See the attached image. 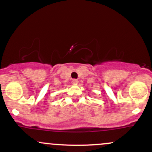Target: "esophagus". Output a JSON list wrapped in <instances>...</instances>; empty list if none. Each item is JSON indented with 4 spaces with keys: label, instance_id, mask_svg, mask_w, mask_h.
<instances>
[{
    "label": "esophagus",
    "instance_id": "obj_1",
    "mask_svg": "<svg viewBox=\"0 0 152 152\" xmlns=\"http://www.w3.org/2000/svg\"><path fill=\"white\" fill-rule=\"evenodd\" d=\"M72 81H73V83H74V84H77V83H78V79H73Z\"/></svg>",
    "mask_w": 152,
    "mask_h": 152
}]
</instances>
